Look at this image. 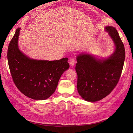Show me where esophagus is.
<instances>
[{
	"label": "esophagus",
	"mask_w": 133,
	"mask_h": 133,
	"mask_svg": "<svg viewBox=\"0 0 133 133\" xmlns=\"http://www.w3.org/2000/svg\"><path fill=\"white\" fill-rule=\"evenodd\" d=\"M75 63H76V61H75V59H71V60H70V65L71 66H72V67L74 66L75 64Z\"/></svg>",
	"instance_id": "obj_1"
}]
</instances>
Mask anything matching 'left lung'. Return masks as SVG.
Returning a JSON list of instances; mask_svg holds the SVG:
<instances>
[{"label": "left lung", "mask_w": 133, "mask_h": 133, "mask_svg": "<svg viewBox=\"0 0 133 133\" xmlns=\"http://www.w3.org/2000/svg\"><path fill=\"white\" fill-rule=\"evenodd\" d=\"M104 30L115 46L110 57L99 59L82 53L76 57L77 89L82 98L89 102L99 101L110 93L120 79L124 62V47L117 30L110 26Z\"/></svg>", "instance_id": "1"}]
</instances>
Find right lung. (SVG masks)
<instances>
[{
  "instance_id": "1",
  "label": "right lung",
  "mask_w": 133,
  "mask_h": 133,
  "mask_svg": "<svg viewBox=\"0 0 133 133\" xmlns=\"http://www.w3.org/2000/svg\"><path fill=\"white\" fill-rule=\"evenodd\" d=\"M20 30H16L8 51L13 82L25 96L34 100H46L54 93L61 75L69 68L68 59L48 61L28 57L18 47Z\"/></svg>"
}]
</instances>
